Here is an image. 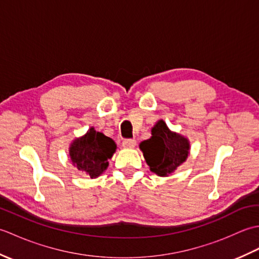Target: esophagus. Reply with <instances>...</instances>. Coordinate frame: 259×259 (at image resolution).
<instances>
[{
  "mask_svg": "<svg viewBox=\"0 0 259 259\" xmlns=\"http://www.w3.org/2000/svg\"><path fill=\"white\" fill-rule=\"evenodd\" d=\"M137 145V141L135 139H126L122 142V147L123 148H128V149H131V148H135Z\"/></svg>",
  "mask_w": 259,
  "mask_h": 259,
  "instance_id": "1",
  "label": "esophagus"
}]
</instances>
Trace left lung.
Wrapping results in <instances>:
<instances>
[{
    "mask_svg": "<svg viewBox=\"0 0 259 259\" xmlns=\"http://www.w3.org/2000/svg\"><path fill=\"white\" fill-rule=\"evenodd\" d=\"M139 148L150 171L159 177H168L187 160L190 141L187 137L170 130L160 119L152 126L150 138L140 142Z\"/></svg>",
    "mask_w": 259,
    "mask_h": 259,
    "instance_id": "8db88e82",
    "label": "left lung"
}]
</instances>
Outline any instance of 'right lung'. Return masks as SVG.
<instances>
[{"mask_svg":"<svg viewBox=\"0 0 259 259\" xmlns=\"http://www.w3.org/2000/svg\"><path fill=\"white\" fill-rule=\"evenodd\" d=\"M117 150L113 139L99 133L93 126L87 133L72 140L69 147V157L73 166L91 179L98 178L106 171Z\"/></svg>","mask_w":259,"mask_h":259,"instance_id":"add662e5","label":"right lung"}]
</instances>
